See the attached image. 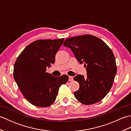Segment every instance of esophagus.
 <instances>
[{
    "mask_svg": "<svg viewBox=\"0 0 131 131\" xmlns=\"http://www.w3.org/2000/svg\"><path fill=\"white\" fill-rule=\"evenodd\" d=\"M69 81H72V80H73V77H71V76L69 77Z\"/></svg>",
    "mask_w": 131,
    "mask_h": 131,
    "instance_id": "34e87169",
    "label": "esophagus"
}]
</instances>
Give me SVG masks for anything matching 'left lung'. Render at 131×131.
<instances>
[{"label":"left lung","mask_w":131,"mask_h":131,"mask_svg":"<svg viewBox=\"0 0 131 131\" xmlns=\"http://www.w3.org/2000/svg\"><path fill=\"white\" fill-rule=\"evenodd\" d=\"M63 46L72 50L87 70L86 79L82 75L74 78L80 85L74 92L75 98L87 105L100 101L110 90L117 71L112 49L100 38L90 34L66 39Z\"/></svg>","instance_id":"8db88e82"}]
</instances>
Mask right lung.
Wrapping results in <instances>:
<instances>
[{
  "label": "right lung",
  "instance_id": "1",
  "mask_svg": "<svg viewBox=\"0 0 131 131\" xmlns=\"http://www.w3.org/2000/svg\"><path fill=\"white\" fill-rule=\"evenodd\" d=\"M64 39L33 41L25 48L14 65L13 77L25 98L38 107H48L53 103L60 86L69 77H54L46 68L55 62V56Z\"/></svg>",
  "mask_w": 131,
  "mask_h": 131
}]
</instances>
